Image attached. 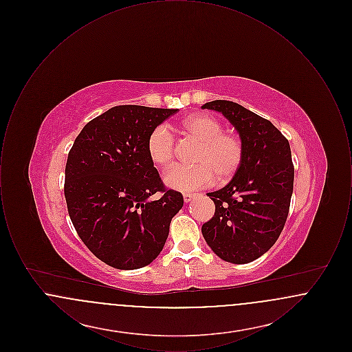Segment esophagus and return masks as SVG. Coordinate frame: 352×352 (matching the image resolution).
Instances as JSON below:
<instances>
[{"label": "esophagus", "mask_w": 352, "mask_h": 352, "mask_svg": "<svg viewBox=\"0 0 352 352\" xmlns=\"http://www.w3.org/2000/svg\"><path fill=\"white\" fill-rule=\"evenodd\" d=\"M195 195L194 194H190V192H186L184 195V203H188V201H191V199L194 198Z\"/></svg>", "instance_id": "34e87169"}]
</instances>
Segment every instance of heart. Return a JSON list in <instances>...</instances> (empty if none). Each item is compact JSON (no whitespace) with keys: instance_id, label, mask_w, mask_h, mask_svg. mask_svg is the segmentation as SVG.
<instances>
[{"instance_id":"1","label":"heart","mask_w":352,"mask_h":352,"mask_svg":"<svg viewBox=\"0 0 352 352\" xmlns=\"http://www.w3.org/2000/svg\"><path fill=\"white\" fill-rule=\"evenodd\" d=\"M218 118L207 113H191L175 124L184 138L198 142L192 155L194 166H177L165 177V184L177 191H191L212 184L231 181L241 168L244 145L236 133L221 131ZM146 153L151 164L168 168L174 161V141L162 128L153 129L146 138Z\"/></svg>"}]
</instances>
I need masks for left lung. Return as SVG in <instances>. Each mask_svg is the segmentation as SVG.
<instances>
[{"label":"left lung","mask_w":352,"mask_h":352,"mask_svg":"<svg viewBox=\"0 0 352 352\" xmlns=\"http://www.w3.org/2000/svg\"><path fill=\"white\" fill-rule=\"evenodd\" d=\"M201 108L223 113L244 145L241 168L231 182L207 194L215 214L201 234L221 260L247 264L268 252L284 230L294 182L290 145L269 120L237 102L214 100Z\"/></svg>","instance_id":"8db88e82"}]
</instances>
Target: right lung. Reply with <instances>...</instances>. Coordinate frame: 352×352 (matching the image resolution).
<instances>
[{
	"label": "right lung",
	"mask_w": 352,
	"mask_h": 352,
	"mask_svg": "<svg viewBox=\"0 0 352 352\" xmlns=\"http://www.w3.org/2000/svg\"><path fill=\"white\" fill-rule=\"evenodd\" d=\"M178 109L118 105L91 120L68 153V215L87 248L116 269L149 265L161 253L184 197L166 190L146 138ZM162 192L158 201H151Z\"/></svg>",
	"instance_id": "1"
}]
</instances>
